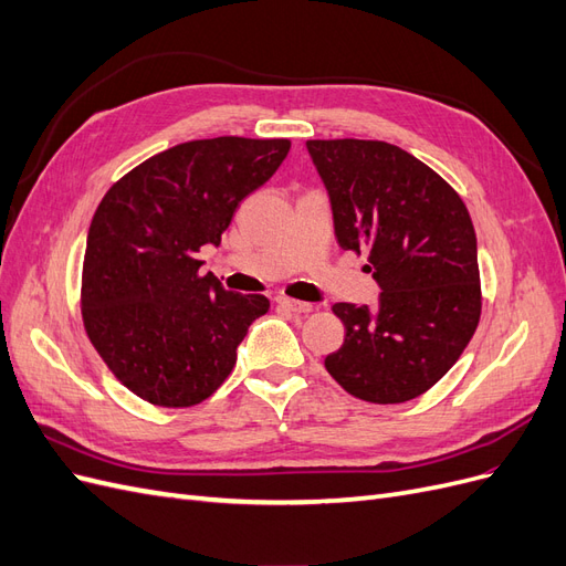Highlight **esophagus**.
Wrapping results in <instances>:
<instances>
[{"label":"esophagus","instance_id":"esophagus-1","mask_svg":"<svg viewBox=\"0 0 566 566\" xmlns=\"http://www.w3.org/2000/svg\"><path fill=\"white\" fill-rule=\"evenodd\" d=\"M276 302H279L281 310L293 312V314H310V312H314V304H310V302H300V300H290V297H279Z\"/></svg>","mask_w":566,"mask_h":566}]
</instances>
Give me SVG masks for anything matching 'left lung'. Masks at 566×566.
I'll list each match as a JSON object with an SVG mask.
<instances>
[{"mask_svg": "<svg viewBox=\"0 0 566 566\" xmlns=\"http://www.w3.org/2000/svg\"><path fill=\"white\" fill-rule=\"evenodd\" d=\"M328 188L342 250L368 254L380 306L333 304L345 342L325 370L352 397L403 403L434 387L482 316L476 235L455 188L403 148L366 139L306 142Z\"/></svg>", "mask_w": 566, "mask_h": 566, "instance_id": "obj_1", "label": "left lung"}]
</instances>
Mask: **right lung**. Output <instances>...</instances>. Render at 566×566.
Masks as SVG:
<instances>
[{
  "instance_id": "obj_1",
  "label": "right lung",
  "mask_w": 566,
  "mask_h": 566,
  "mask_svg": "<svg viewBox=\"0 0 566 566\" xmlns=\"http://www.w3.org/2000/svg\"><path fill=\"white\" fill-rule=\"evenodd\" d=\"M287 139L217 136L167 148L117 179L94 212L82 264V323L115 378L163 408H188L221 387L264 295L200 273L243 198L264 186Z\"/></svg>"
}]
</instances>
